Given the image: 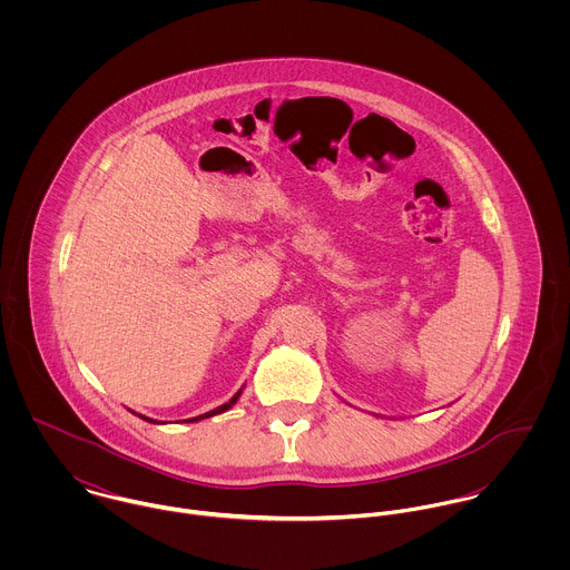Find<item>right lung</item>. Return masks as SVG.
<instances>
[{"mask_svg": "<svg viewBox=\"0 0 570 570\" xmlns=\"http://www.w3.org/2000/svg\"><path fill=\"white\" fill-rule=\"evenodd\" d=\"M242 393H244V386L230 397V402H226V404H222L219 407H215V410H210V412H204V414H199V416H193V419H188V423H193V421H202V419H208V416H215V414H222V412H226V410H230V407L237 404V400L242 397ZM131 414H136L134 410H131ZM140 419H145V421H149V423H166V421H156V419H149V416H145V414H138Z\"/></svg>", "mask_w": 570, "mask_h": 570, "instance_id": "1", "label": "right lung"}]
</instances>
